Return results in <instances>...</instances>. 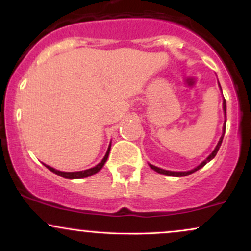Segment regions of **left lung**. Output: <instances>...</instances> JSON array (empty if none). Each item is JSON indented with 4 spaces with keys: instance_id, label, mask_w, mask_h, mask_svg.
I'll return each mask as SVG.
<instances>
[{
    "instance_id": "obj_1",
    "label": "left lung",
    "mask_w": 251,
    "mask_h": 251,
    "mask_svg": "<svg viewBox=\"0 0 251 251\" xmlns=\"http://www.w3.org/2000/svg\"><path fill=\"white\" fill-rule=\"evenodd\" d=\"M220 87H221V86H220ZM223 111H224V116H226V99L223 100ZM224 133H226V123H224V127H223V134H222V137H221L220 142H218L217 146H216L214 151H212V153L210 154L209 157L206 158L205 160H204V162H201V163L200 164V165L197 166V168H195V169L190 170V171H185V172L168 171V170H163V169H159V168H157V166H154V165H151V164H150V168H151L152 170H154V171H155V172H158V174L166 175V176H171V177H184V176H188V175H191V174H194V172L197 171V170H200V169L203 168V166L205 165L206 163H209L210 160H211V159H214V158H215V155L217 154L218 150H220V148H221V144H222V142H223V137H224Z\"/></svg>"
}]
</instances>
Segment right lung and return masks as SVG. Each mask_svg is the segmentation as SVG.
I'll use <instances>...</instances> for the list:
<instances>
[{
    "instance_id": "1",
    "label": "right lung",
    "mask_w": 251,
    "mask_h": 251,
    "mask_svg": "<svg viewBox=\"0 0 251 251\" xmlns=\"http://www.w3.org/2000/svg\"><path fill=\"white\" fill-rule=\"evenodd\" d=\"M109 150H111V144H109V146H108V149H107V152H106L105 157L102 158V160H101V162H100L99 164H98V165L94 166V168H92V169H88V170H85V171H76V172H63V171H59V170H55V169L50 168V166L46 165V164H45V166H46V168H47L48 170H50L51 172H54V174H56V175L61 176V177H63V178H67V179H80V178H86V177H89V176H92V175L97 174V172H99L100 170L102 169L103 164L106 163V160H107V158H108V154H109Z\"/></svg>"
}]
</instances>
